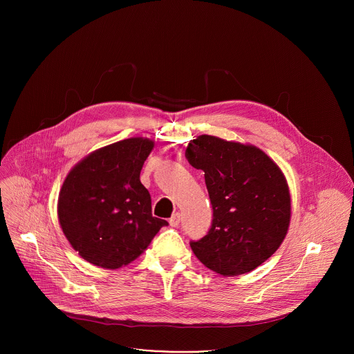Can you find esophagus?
I'll return each instance as SVG.
<instances>
[{
	"label": "esophagus",
	"mask_w": 354,
	"mask_h": 354,
	"mask_svg": "<svg viewBox=\"0 0 354 354\" xmlns=\"http://www.w3.org/2000/svg\"><path fill=\"white\" fill-rule=\"evenodd\" d=\"M180 223V214L179 213H175L171 218H169V224L171 227H178Z\"/></svg>",
	"instance_id": "esophagus-1"
}]
</instances>
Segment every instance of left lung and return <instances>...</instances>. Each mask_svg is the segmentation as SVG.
I'll return each instance as SVG.
<instances>
[{"label":"left lung","mask_w":354,"mask_h":354,"mask_svg":"<svg viewBox=\"0 0 354 354\" xmlns=\"http://www.w3.org/2000/svg\"><path fill=\"white\" fill-rule=\"evenodd\" d=\"M189 164L205 172L213 206L207 235L192 241L196 258L221 276L252 272L284 241L291 197L284 174L252 144L201 134L187 144Z\"/></svg>","instance_id":"1"}]
</instances>
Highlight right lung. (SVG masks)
<instances>
[{
    "instance_id": "add662e5",
    "label": "right lung",
    "mask_w": 354,
    "mask_h": 354,
    "mask_svg": "<svg viewBox=\"0 0 354 354\" xmlns=\"http://www.w3.org/2000/svg\"><path fill=\"white\" fill-rule=\"evenodd\" d=\"M153 148L149 138H126L92 151L66 176L59 193V221L86 262L104 269L126 266L168 225L153 217L151 196L140 182Z\"/></svg>"
}]
</instances>
